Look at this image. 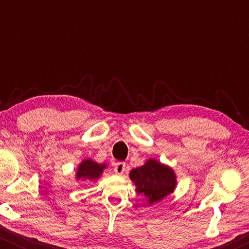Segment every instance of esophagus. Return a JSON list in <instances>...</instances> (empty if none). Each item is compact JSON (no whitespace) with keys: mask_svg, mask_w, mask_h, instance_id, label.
I'll return each instance as SVG.
<instances>
[{"mask_svg":"<svg viewBox=\"0 0 249 249\" xmlns=\"http://www.w3.org/2000/svg\"><path fill=\"white\" fill-rule=\"evenodd\" d=\"M125 170V163L124 162H118L114 164V172L117 175H122Z\"/></svg>","mask_w":249,"mask_h":249,"instance_id":"esophagus-1","label":"esophagus"}]
</instances>
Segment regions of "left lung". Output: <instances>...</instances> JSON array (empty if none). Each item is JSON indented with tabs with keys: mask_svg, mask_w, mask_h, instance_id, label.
<instances>
[{
	"mask_svg": "<svg viewBox=\"0 0 249 249\" xmlns=\"http://www.w3.org/2000/svg\"><path fill=\"white\" fill-rule=\"evenodd\" d=\"M130 179L135 182L136 192L145 195L149 204L171 194L177 182L172 169L155 160H148L142 166L132 170Z\"/></svg>",
	"mask_w": 249,
	"mask_h": 249,
	"instance_id": "left-lung-1",
	"label": "left lung"
}]
</instances>
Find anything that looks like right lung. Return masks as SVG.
Segmentation results:
<instances>
[{
  "mask_svg": "<svg viewBox=\"0 0 249 249\" xmlns=\"http://www.w3.org/2000/svg\"><path fill=\"white\" fill-rule=\"evenodd\" d=\"M105 164H97L96 162L86 160L79 165L77 171V179L96 180L103 172Z\"/></svg>",
  "mask_w": 249,
  "mask_h": 249,
  "instance_id": "obj_1",
  "label": "right lung"
}]
</instances>
